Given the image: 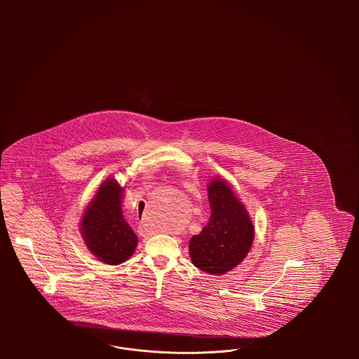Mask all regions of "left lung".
Instances as JSON below:
<instances>
[{
    "label": "left lung",
    "instance_id": "obj_1",
    "mask_svg": "<svg viewBox=\"0 0 359 359\" xmlns=\"http://www.w3.org/2000/svg\"><path fill=\"white\" fill-rule=\"evenodd\" d=\"M210 217L189 242L191 261L197 269L221 275L245 259L254 241V226L245 207L226 182L208 185Z\"/></svg>",
    "mask_w": 359,
    "mask_h": 359
}]
</instances>
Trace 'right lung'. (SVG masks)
<instances>
[{
    "mask_svg": "<svg viewBox=\"0 0 359 359\" xmlns=\"http://www.w3.org/2000/svg\"><path fill=\"white\" fill-rule=\"evenodd\" d=\"M122 191L114 179L107 180L89 203L81 221L88 249L107 264H120L130 258L138 242L122 215Z\"/></svg>",
    "mask_w": 359,
    "mask_h": 359,
    "instance_id": "1",
    "label": "right lung"
}]
</instances>
